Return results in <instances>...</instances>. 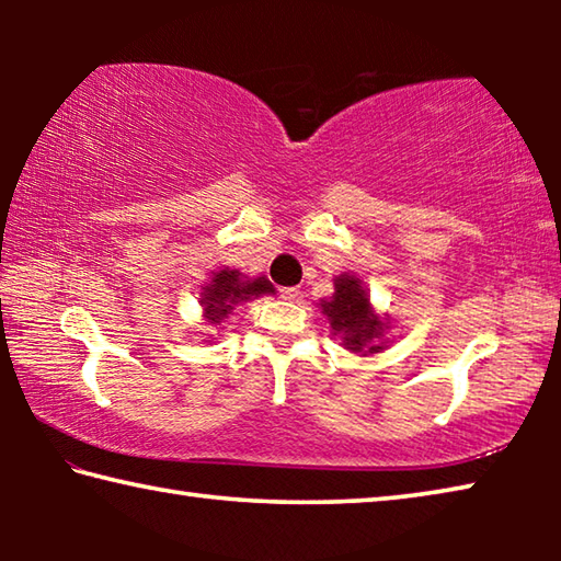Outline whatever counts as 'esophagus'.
<instances>
[{
	"label": "esophagus",
	"instance_id": "1",
	"mask_svg": "<svg viewBox=\"0 0 561 561\" xmlns=\"http://www.w3.org/2000/svg\"><path fill=\"white\" fill-rule=\"evenodd\" d=\"M279 294H282L284 299H297L301 291H299V287H282V289H279Z\"/></svg>",
	"mask_w": 561,
	"mask_h": 561
}]
</instances>
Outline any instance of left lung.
I'll return each instance as SVG.
<instances>
[{
  "label": "left lung",
  "instance_id": "left-lung-1",
  "mask_svg": "<svg viewBox=\"0 0 561 561\" xmlns=\"http://www.w3.org/2000/svg\"><path fill=\"white\" fill-rule=\"evenodd\" d=\"M331 329L336 331L348 351H378L374 341L383 334V321L371 311V304L360 282L351 274L334 279V297L321 301Z\"/></svg>",
  "mask_w": 561,
  "mask_h": 561
}]
</instances>
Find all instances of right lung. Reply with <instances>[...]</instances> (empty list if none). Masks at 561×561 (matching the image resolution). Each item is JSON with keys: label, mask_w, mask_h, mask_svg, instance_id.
Returning <instances> with one entry per match:
<instances>
[{"label": "right lung", "mask_w": 561, "mask_h": 561, "mask_svg": "<svg viewBox=\"0 0 561 561\" xmlns=\"http://www.w3.org/2000/svg\"><path fill=\"white\" fill-rule=\"evenodd\" d=\"M260 294H274L270 279H244L237 270H220L213 277V282L207 284L201 297L205 319L213 327H220L227 314H232L234 307H240L247 299L260 297Z\"/></svg>", "instance_id": "1"}]
</instances>
